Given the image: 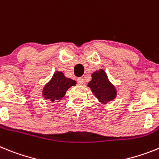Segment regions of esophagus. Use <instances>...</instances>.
I'll list each match as a JSON object with an SVG mask.
<instances>
[{
	"instance_id": "1",
	"label": "esophagus",
	"mask_w": 159,
	"mask_h": 159,
	"mask_svg": "<svg viewBox=\"0 0 159 159\" xmlns=\"http://www.w3.org/2000/svg\"><path fill=\"white\" fill-rule=\"evenodd\" d=\"M78 83L79 85H83L84 84V79L82 78H79L78 79Z\"/></svg>"
}]
</instances>
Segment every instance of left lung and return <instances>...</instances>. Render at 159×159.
<instances>
[{
	"instance_id": "1",
	"label": "left lung",
	"mask_w": 159,
	"mask_h": 159,
	"mask_svg": "<svg viewBox=\"0 0 159 159\" xmlns=\"http://www.w3.org/2000/svg\"><path fill=\"white\" fill-rule=\"evenodd\" d=\"M92 80L88 83L92 93L102 104L106 105L116 98L118 91L109 80L104 70L100 69L91 74Z\"/></svg>"
}]
</instances>
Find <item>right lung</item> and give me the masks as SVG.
<instances>
[{
  "label": "right lung",
  "mask_w": 159,
  "mask_h": 159,
  "mask_svg": "<svg viewBox=\"0 0 159 159\" xmlns=\"http://www.w3.org/2000/svg\"><path fill=\"white\" fill-rule=\"evenodd\" d=\"M76 84L77 82L74 80L66 78L62 72L56 71L52 78L44 85L42 97L52 102H59L66 95V91Z\"/></svg>",
  "instance_id": "1"
}]
</instances>
